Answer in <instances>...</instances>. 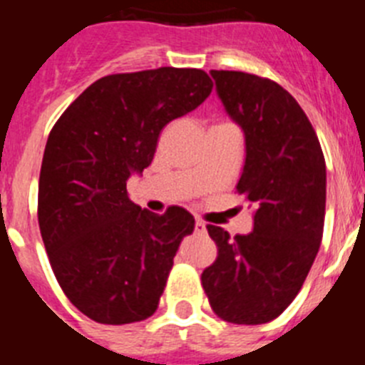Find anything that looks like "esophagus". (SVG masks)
I'll return each mask as SVG.
<instances>
[{"mask_svg": "<svg viewBox=\"0 0 365 365\" xmlns=\"http://www.w3.org/2000/svg\"><path fill=\"white\" fill-rule=\"evenodd\" d=\"M195 234H206V225L202 221H195Z\"/></svg>", "mask_w": 365, "mask_h": 365, "instance_id": "esophagus-1", "label": "esophagus"}]
</instances>
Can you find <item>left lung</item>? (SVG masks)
<instances>
[{
	"label": "left lung",
	"instance_id": "1",
	"mask_svg": "<svg viewBox=\"0 0 365 365\" xmlns=\"http://www.w3.org/2000/svg\"><path fill=\"white\" fill-rule=\"evenodd\" d=\"M227 113L241 125L247 159L237 193L254 208V230L208 225L217 257L201 274L225 322L278 318L307 278L324 235L325 159L311 120L279 83L241 71H210Z\"/></svg>",
	"mask_w": 365,
	"mask_h": 365
}]
</instances>
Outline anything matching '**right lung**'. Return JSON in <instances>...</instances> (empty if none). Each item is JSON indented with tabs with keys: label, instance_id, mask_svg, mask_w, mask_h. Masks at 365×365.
<instances>
[{
	"label": "right lung",
	"instance_id": "1",
	"mask_svg": "<svg viewBox=\"0 0 365 365\" xmlns=\"http://www.w3.org/2000/svg\"><path fill=\"white\" fill-rule=\"evenodd\" d=\"M202 69L109 74L62 113L45 144L38 222L58 283L80 312L108 325L150 318L195 219L128 197L125 180L153 160L168 122L212 93Z\"/></svg>",
	"mask_w": 365,
	"mask_h": 365
}]
</instances>
